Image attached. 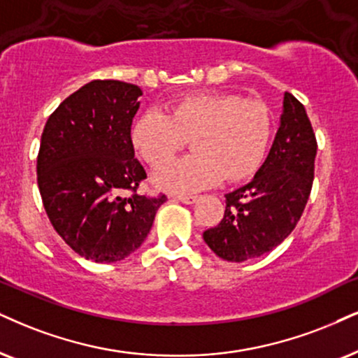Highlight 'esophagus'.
I'll list each match as a JSON object with an SVG mask.
<instances>
[{"mask_svg":"<svg viewBox=\"0 0 358 358\" xmlns=\"http://www.w3.org/2000/svg\"><path fill=\"white\" fill-rule=\"evenodd\" d=\"M175 200L182 201V203H185V205H193L198 198L194 196V194H178V196H175Z\"/></svg>","mask_w":358,"mask_h":358,"instance_id":"34e87169","label":"esophagus"}]
</instances>
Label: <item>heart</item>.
I'll list each match as a JSON object with an SVG mask.
<instances>
[{
    "label": "heart",
    "instance_id": "obj_1",
    "mask_svg": "<svg viewBox=\"0 0 358 358\" xmlns=\"http://www.w3.org/2000/svg\"><path fill=\"white\" fill-rule=\"evenodd\" d=\"M273 130L268 103L233 92H203L180 97L170 115L157 108L143 112L132 127V143L148 165L160 166L192 140L193 155L153 175L160 189L189 193L223 178H251L264 164Z\"/></svg>",
    "mask_w": 358,
    "mask_h": 358
}]
</instances>
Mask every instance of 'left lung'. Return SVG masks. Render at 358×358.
Returning a JSON list of instances; mask_svg holds the SVG:
<instances>
[{
  "instance_id": "obj_1",
  "label": "left lung",
  "mask_w": 358,
  "mask_h": 358,
  "mask_svg": "<svg viewBox=\"0 0 358 358\" xmlns=\"http://www.w3.org/2000/svg\"><path fill=\"white\" fill-rule=\"evenodd\" d=\"M315 153L317 142L306 108L286 92L264 164L250 183L224 194L223 220L203 233L210 250L224 261L243 262L279 246L309 200Z\"/></svg>"
}]
</instances>
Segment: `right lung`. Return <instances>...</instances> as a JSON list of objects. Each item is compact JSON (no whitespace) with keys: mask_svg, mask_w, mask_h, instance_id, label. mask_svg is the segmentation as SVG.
Returning a JSON list of instances; mask_svg holds the SVG:
<instances>
[{"mask_svg":"<svg viewBox=\"0 0 358 358\" xmlns=\"http://www.w3.org/2000/svg\"><path fill=\"white\" fill-rule=\"evenodd\" d=\"M140 96L138 85L92 80L54 110L41 135L44 210L67 246L89 261L117 262L138 250L166 200L137 193L147 178L130 137Z\"/></svg>","mask_w":358,"mask_h":358,"instance_id":"obj_1","label":"right lung"}]
</instances>
